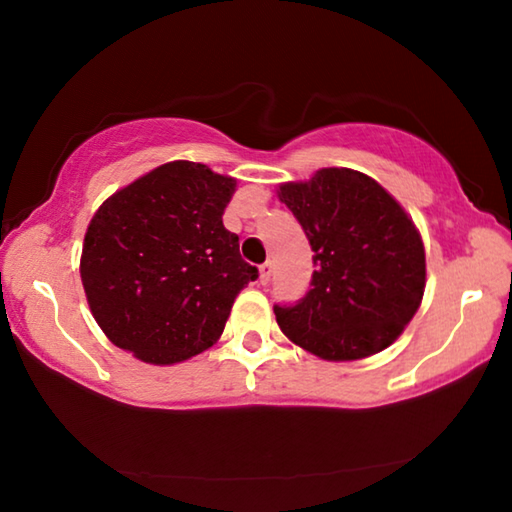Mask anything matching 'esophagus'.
<instances>
[{
  "label": "esophagus",
  "instance_id": "obj_1",
  "mask_svg": "<svg viewBox=\"0 0 512 512\" xmlns=\"http://www.w3.org/2000/svg\"><path fill=\"white\" fill-rule=\"evenodd\" d=\"M271 273H273V264L264 262L262 266H259V282L268 284V280H271Z\"/></svg>",
  "mask_w": 512,
  "mask_h": 512
}]
</instances>
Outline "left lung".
Instances as JSON below:
<instances>
[{"mask_svg":"<svg viewBox=\"0 0 512 512\" xmlns=\"http://www.w3.org/2000/svg\"><path fill=\"white\" fill-rule=\"evenodd\" d=\"M316 271L305 296L275 305L289 339L327 361L370 357L409 325L424 293V246L400 203L366 173L320 169L280 187Z\"/></svg>","mask_w":512,"mask_h":512,"instance_id":"obj_1","label":"left lung"}]
</instances>
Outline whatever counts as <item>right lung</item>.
Instances as JSON below:
<instances>
[{"label": "right lung", "instance_id": "1", "mask_svg": "<svg viewBox=\"0 0 512 512\" xmlns=\"http://www.w3.org/2000/svg\"><path fill=\"white\" fill-rule=\"evenodd\" d=\"M235 185L205 164L176 160L99 207L85 232L81 280L117 348L167 366L223 334L237 293L259 277L223 225Z\"/></svg>", "mask_w": 512, "mask_h": 512}]
</instances>
